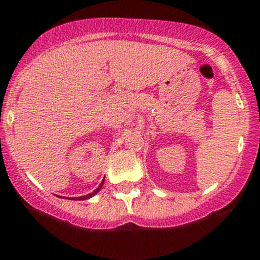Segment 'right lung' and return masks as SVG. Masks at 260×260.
<instances>
[{
	"label": "right lung",
	"mask_w": 260,
	"mask_h": 260,
	"mask_svg": "<svg viewBox=\"0 0 260 260\" xmlns=\"http://www.w3.org/2000/svg\"><path fill=\"white\" fill-rule=\"evenodd\" d=\"M103 185H104V181L103 182H101V183H100V186H99V187H97L96 188V190H94L93 191V192H91V193H88V195H84V196H79V198H72V199H70V200H87V199H89V198H92V196H94V195H96V193L97 192H99V191H100L101 190V187H103Z\"/></svg>",
	"instance_id": "obj_1"
}]
</instances>
